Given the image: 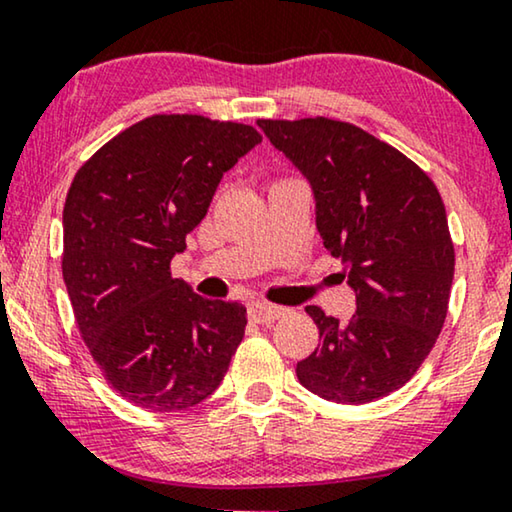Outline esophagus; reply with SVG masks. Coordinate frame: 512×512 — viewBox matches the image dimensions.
Listing matches in <instances>:
<instances>
[{
	"mask_svg": "<svg viewBox=\"0 0 512 512\" xmlns=\"http://www.w3.org/2000/svg\"><path fill=\"white\" fill-rule=\"evenodd\" d=\"M284 312V307L265 303V300H251L249 303V317L258 321V324H270V321L284 317Z\"/></svg>",
	"mask_w": 512,
	"mask_h": 512,
	"instance_id": "obj_1",
	"label": "esophagus"
}]
</instances>
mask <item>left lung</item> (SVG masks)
<instances>
[{"label": "left lung", "mask_w": 512, "mask_h": 512, "mask_svg": "<svg viewBox=\"0 0 512 512\" xmlns=\"http://www.w3.org/2000/svg\"><path fill=\"white\" fill-rule=\"evenodd\" d=\"M310 181L317 230L356 293L349 321L305 307L319 345L298 361L305 389L361 405L401 389L436 345L447 317L454 244L429 174L352 123L258 121Z\"/></svg>", "instance_id": "obj_1"}]
</instances>
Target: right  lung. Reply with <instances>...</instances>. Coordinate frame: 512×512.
<instances>
[{
	"mask_svg": "<svg viewBox=\"0 0 512 512\" xmlns=\"http://www.w3.org/2000/svg\"><path fill=\"white\" fill-rule=\"evenodd\" d=\"M251 125L158 114L123 130L76 172L62 277L76 326L107 382L139 408L212 396L244 338L242 303L170 275L230 167L261 144Z\"/></svg>",
	"mask_w": 512,
	"mask_h": 512,
	"instance_id": "right-lung-1",
	"label": "right lung"
}]
</instances>
